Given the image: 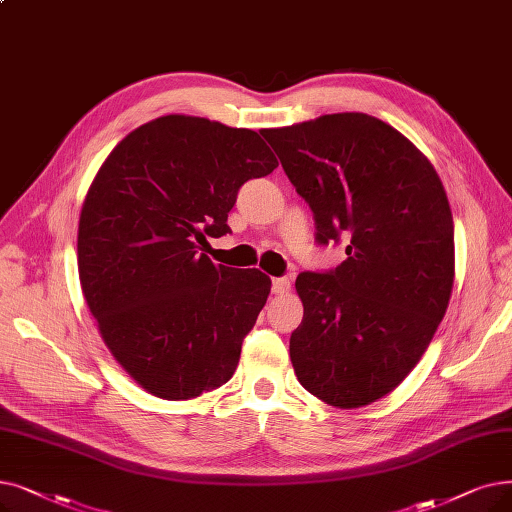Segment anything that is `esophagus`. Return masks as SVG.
Returning a JSON list of instances; mask_svg holds the SVG:
<instances>
[{
  "label": "esophagus",
  "instance_id": "obj_1",
  "mask_svg": "<svg viewBox=\"0 0 512 512\" xmlns=\"http://www.w3.org/2000/svg\"><path fill=\"white\" fill-rule=\"evenodd\" d=\"M288 291H291V280H288V278H274V282H272V293L274 295H284Z\"/></svg>",
  "mask_w": 512,
  "mask_h": 512
}]
</instances>
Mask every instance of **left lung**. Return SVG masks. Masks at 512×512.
<instances>
[{"mask_svg":"<svg viewBox=\"0 0 512 512\" xmlns=\"http://www.w3.org/2000/svg\"><path fill=\"white\" fill-rule=\"evenodd\" d=\"M316 217L318 242L349 238L347 259L295 288L299 383L335 408H362L420 362L454 286V219L431 161L364 113L261 129Z\"/></svg>","mask_w":512,"mask_h":512,"instance_id":"left-lung-1","label":"left lung"}]
</instances>
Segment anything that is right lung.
Returning <instances> with one entry per match:
<instances>
[{
    "instance_id": "obj_1",
    "label": "right lung",
    "mask_w": 512,
    "mask_h": 512,
    "mask_svg": "<svg viewBox=\"0 0 512 512\" xmlns=\"http://www.w3.org/2000/svg\"><path fill=\"white\" fill-rule=\"evenodd\" d=\"M278 167L253 129L190 115L152 119L110 150L79 215L77 268L117 364L171 402L232 379L272 280L215 265L238 188Z\"/></svg>"
}]
</instances>
